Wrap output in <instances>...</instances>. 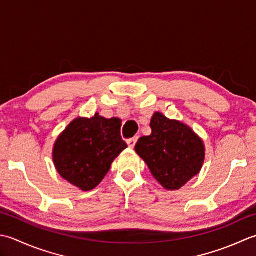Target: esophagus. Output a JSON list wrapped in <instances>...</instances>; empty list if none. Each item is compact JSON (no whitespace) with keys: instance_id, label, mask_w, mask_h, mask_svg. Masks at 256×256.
I'll return each mask as SVG.
<instances>
[{"instance_id":"esophagus-1","label":"esophagus","mask_w":256,"mask_h":256,"mask_svg":"<svg viewBox=\"0 0 256 256\" xmlns=\"http://www.w3.org/2000/svg\"><path fill=\"white\" fill-rule=\"evenodd\" d=\"M138 142V137H134V138H130L127 140V144L130 148H134L136 146V142Z\"/></svg>"}]
</instances>
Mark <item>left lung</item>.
<instances>
[{
    "label": "left lung",
    "mask_w": 256,
    "mask_h": 256,
    "mask_svg": "<svg viewBox=\"0 0 256 256\" xmlns=\"http://www.w3.org/2000/svg\"><path fill=\"white\" fill-rule=\"evenodd\" d=\"M152 132L144 136L134 150L150 172L166 190H178L199 174L204 161V146L190 127L156 112L151 118Z\"/></svg>",
    "instance_id": "1"
}]
</instances>
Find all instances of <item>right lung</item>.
Segmentation results:
<instances>
[{
	"label": "right lung",
	"instance_id": "add662e5",
	"mask_svg": "<svg viewBox=\"0 0 256 256\" xmlns=\"http://www.w3.org/2000/svg\"><path fill=\"white\" fill-rule=\"evenodd\" d=\"M120 127L119 118L106 119L98 114L72 122L54 146L53 159L58 174L82 191L96 188L114 158L127 148Z\"/></svg>",
	"mask_w": 256,
	"mask_h": 256
}]
</instances>
